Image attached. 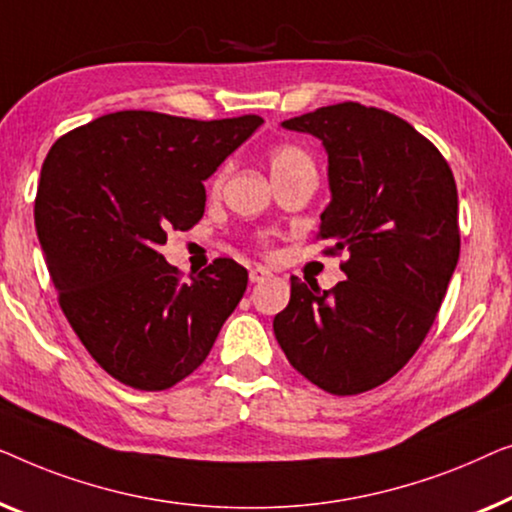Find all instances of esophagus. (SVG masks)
<instances>
[{
	"instance_id": "1",
	"label": "esophagus",
	"mask_w": 512,
	"mask_h": 512,
	"mask_svg": "<svg viewBox=\"0 0 512 512\" xmlns=\"http://www.w3.org/2000/svg\"><path fill=\"white\" fill-rule=\"evenodd\" d=\"M271 276L269 269H264V266H253L250 269V283H262V280H266Z\"/></svg>"
}]
</instances>
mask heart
<instances>
[{"instance_id": "heart-1", "label": "heart", "mask_w": 512, "mask_h": 512, "mask_svg": "<svg viewBox=\"0 0 512 512\" xmlns=\"http://www.w3.org/2000/svg\"><path fill=\"white\" fill-rule=\"evenodd\" d=\"M269 164H271V174L278 176V174H285V171H290V169H297V167H304V164H311V160H308V155L301 148H297V146H278V148L271 150ZM220 181H222V174L215 178L213 185L218 187Z\"/></svg>"}]
</instances>
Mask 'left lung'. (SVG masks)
Instances as JSON below:
<instances>
[{"instance_id": "left-lung-1", "label": "left lung", "mask_w": 512, "mask_h": 512, "mask_svg": "<svg viewBox=\"0 0 512 512\" xmlns=\"http://www.w3.org/2000/svg\"><path fill=\"white\" fill-rule=\"evenodd\" d=\"M280 125L325 146L331 201L318 239L350 259L334 290L292 276L273 334L294 369L325 392L373 390L420 348L455 273V176L434 143L373 106H322Z\"/></svg>"}]
</instances>
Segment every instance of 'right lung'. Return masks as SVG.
I'll return each instance as SVG.
<instances>
[{
  "mask_svg": "<svg viewBox=\"0 0 512 512\" xmlns=\"http://www.w3.org/2000/svg\"><path fill=\"white\" fill-rule=\"evenodd\" d=\"M118 111L64 134L41 167L34 220L60 306L95 362L134 390H167L201 366L246 292L215 259L190 283L160 246L204 215V181L262 125Z\"/></svg>",
  "mask_w": 512,
  "mask_h": 512,
  "instance_id": "add662e5",
  "label": "right lung"
}]
</instances>
